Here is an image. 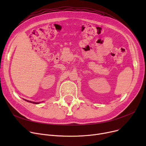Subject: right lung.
Returning a JSON list of instances; mask_svg holds the SVG:
<instances>
[{
  "mask_svg": "<svg viewBox=\"0 0 146 146\" xmlns=\"http://www.w3.org/2000/svg\"><path fill=\"white\" fill-rule=\"evenodd\" d=\"M27 101V100H25ZM27 102H31V103H33V104H38L40 102H32V101H27Z\"/></svg>",
  "mask_w": 146,
  "mask_h": 146,
  "instance_id": "1",
  "label": "right lung"
}]
</instances>
